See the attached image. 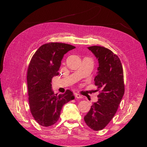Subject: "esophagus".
I'll return each instance as SVG.
<instances>
[{"label":"esophagus","instance_id":"esophagus-1","mask_svg":"<svg viewBox=\"0 0 147 147\" xmlns=\"http://www.w3.org/2000/svg\"><path fill=\"white\" fill-rule=\"evenodd\" d=\"M75 97L76 98H82V96L78 93H75Z\"/></svg>","mask_w":147,"mask_h":147}]
</instances>
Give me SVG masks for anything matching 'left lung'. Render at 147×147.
Instances as JSON below:
<instances>
[{"mask_svg": "<svg viewBox=\"0 0 147 147\" xmlns=\"http://www.w3.org/2000/svg\"><path fill=\"white\" fill-rule=\"evenodd\" d=\"M88 49L98 61V71L94 80L96 91L100 93L84 121L92 130L98 131L113 119L124 95L123 69L120 59L109 49L100 46H91Z\"/></svg>", "mask_w": 147, "mask_h": 147, "instance_id": "obj_1", "label": "left lung"}]
</instances>
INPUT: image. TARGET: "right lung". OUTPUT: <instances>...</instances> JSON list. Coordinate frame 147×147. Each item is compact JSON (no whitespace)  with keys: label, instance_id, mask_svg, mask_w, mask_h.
<instances>
[{"label":"right lung","instance_id":"obj_1","mask_svg":"<svg viewBox=\"0 0 147 147\" xmlns=\"http://www.w3.org/2000/svg\"><path fill=\"white\" fill-rule=\"evenodd\" d=\"M75 47L62 43H47L41 45L32 56L27 71L30 110L39 125L50 126L60 116L65 104L73 100V93L67 89L64 94H54L52 79L58 74L65 54Z\"/></svg>","mask_w":147,"mask_h":147}]
</instances>
